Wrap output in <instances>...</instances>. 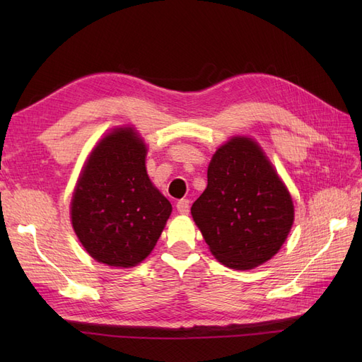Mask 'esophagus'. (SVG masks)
Here are the masks:
<instances>
[{
    "instance_id": "obj_1",
    "label": "esophagus",
    "mask_w": 362,
    "mask_h": 362,
    "mask_svg": "<svg viewBox=\"0 0 362 362\" xmlns=\"http://www.w3.org/2000/svg\"><path fill=\"white\" fill-rule=\"evenodd\" d=\"M177 210L180 214H189L190 211V201L187 199H181L177 202Z\"/></svg>"
}]
</instances>
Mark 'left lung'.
Wrapping results in <instances>:
<instances>
[{"instance_id": "1", "label": "left lung", "mask_w": 362, "mask_h": 362, "mask_svg": "<svg viewBox=\"0 0 362 362\" xmlns=\"http://www.w3.org/2000/svg\"><path fill=\"white\" fill-rule=\"evenodd\" d=\"M206 178L192 216L211 254L237 270L270 259L286 242L294 208L264 152L252 139L234 137L216 151Z\"/></svg>"}]
</instances>
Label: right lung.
Returning <instances> with one entry per match:
<instances>
[{
  "instance_id": "right-lung-1",
  "label": "right lung",
  "mask_w": 362,
  "mask_h": 362,
  "mask_svg": "<svg viewBox=\"0 0 362 362\" xmlns=\"http://www.w3.org/2000/svg\"><path fill=\"white\" fill-rule=\"evenodd\" d=\"M146 146L133 128L105 136L87 161L71 202L72 226L96 261L133 267L154 249L172 213L145 168Z\"/></svg>"
}]
</instances>
